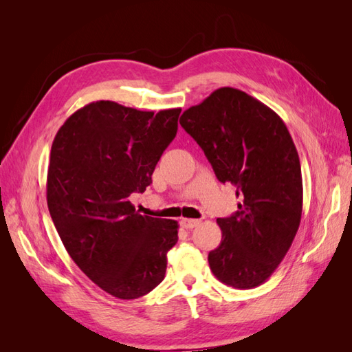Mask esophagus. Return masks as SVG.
Here are the masks:
<instances>
[{"label": "esophagus", "mask_w": 352, "mask_h": 352, "mask_svg": "<svg viewBox=\"0 0 352 352\" xmlns=\"http://www.w3.org/2000/svg\"><path fill=\"white\" fill-rule=\"evenodd\" d=\"M199 223L201 221L197 220V219H182V220H180V226L185 228V229H194L199 225Z\"/></svg>", "instance_id": "esophagus-1"}]
</instances>
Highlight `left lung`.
Listing matches in <instances>:
<instances>
[{
	"label": "left lung",
	"mask_w": 352,
	"mask_h": 352,
	"mask_svg": "<svg viewBox=\"0 0 352 352\" xmlns=\"http://www.w3.org/2000/svg\"><path fill=\"white\" fill-rule=\"evenodd\" d=\"M180 124L242 199L235 214L217 219L223 235L208 254L212 274L236 289L264 283L301 221V164L289 131L267 105L229 87L184 111Z\"/></svg>",
	"instance_id": "8db88e82"
}]
</instances>
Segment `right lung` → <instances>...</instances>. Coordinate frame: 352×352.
Masks as SVG:
<instances>
[{
    "label": "right lung",
    "instance_id": "obj_1",
    "mask_svg": "<svg viewBox=\"0 0 352 352\" xmlns=\"http://www.w3.org/2000/svg\"><path fill=\"white\" fill-rule=\"evenodd\" d=\"M179 114L95 101L69 117L51 146L47 202L61 242L95 285L120 300L164 279L177 242L176 220L142 216L129 197L153 182Z\"/></svg>",
    "mask_w": 352,
    "mask_h": 352
}]
</instances>
